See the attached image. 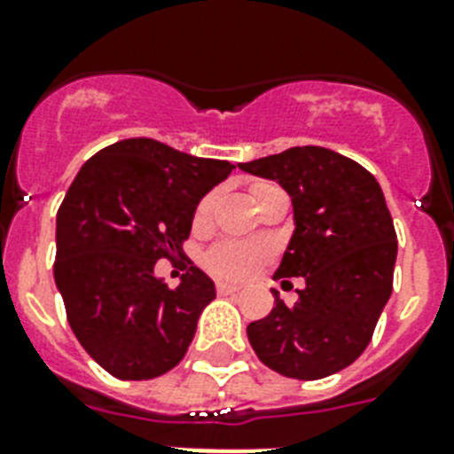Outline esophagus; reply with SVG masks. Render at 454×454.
Returning a JSON list of instances; mask_svg holds the SVG:
<instances>
[{"instance_id":"34e87169","label":"esophagus","mask_w":454,"mask_h":454,"mask_svg":"<svg viewBox=\"0 0 454 454\" xmlns=\"http://www.w3.org/2000/svg\"><path fill=\"white\" fill-rule=\"evenodd\" d=\"M216 292H219L221 297H226V294H238L240 287L238 285H231V283H219L216 285Z\"/></svg>"}]
</instances>
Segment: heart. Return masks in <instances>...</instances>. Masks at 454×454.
Returning <instances> with one entry per match:
<instances>
[{
    "label": "heart",
    "instance_id": "1",
    "mask_svg": "<svg viewBox=\"0 0 454 454\" xmlns=\"http://www.w3.org/2000/svg\"><path fill=\"white\" fill-rule=\"evenodd\" d=\"M263 188H269L266 184L254 185V198ZM214 207V195H207L202 198V202L198 205V212H195V221L202 223L207 221L209 212ZM262 262V252L256 247H249V245H238V242H223L219 247H214L207 256V266L221 278H231V280H240V278L252 276Z\"/></svg>",
    "mask_w": 454,
    "mask_h": 454
}]
</instances>
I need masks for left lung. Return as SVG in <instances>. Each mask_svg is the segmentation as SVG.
I'll use <instances>...</instances> for the list:
<instances>
[{
	"label": "left lung",
	"instance_id": "8db88e82",
	"mask_svg": "<svg viewBox=\"0 0 454 454\" xmlns=\"http://www.w3.org/2000/svg\"><path fill=\"white\" fill-rule=\"evenodd\" d=\"M292 198L294 233L276 278H303L299 301L247 325L263 365L292 380H323L365 351L394 290V219L377 178L348 157L301 145L238 164Z\"/></svg>",
	"mask_w": 454,
	"mask_h": 454
}]
</instances>
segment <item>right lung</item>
Masks as SVG:
<instances>
[{
	"label": "right lung",
	"mask_w": 454,
	"mask_h": 454,
	"mask_svg": "<svg viewBox=\"0 0 454 454\" xmlns=\"http://www.w3.org/2000/svg\"><path fill=\"white\" fill-rule=\"evenodd\" d=\"M233 169L155 138H124L87 160L67 188L53 278L77 341L117 380H153L184 360L216 290L192 262L176 287L153 269L184 256L200 200Z\"/></svg>",
	"instance_id": "1"
}]
</instances>
